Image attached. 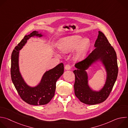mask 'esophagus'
I'll use <instances>...</instances> for the list:
<instances>
[{
  "instance_id": "1",
  "label": "esophagus",
  "mask_w": 128,
  "mask_h": 128,
  "mask_svg": "<svg viewBox=\"0 0 128 128\" xmlns=\"http://www.w3.org/2000/svg\"><path fill=\"white\" fill-rule=\"evenodd\" d=\"M71 68V66L69 65V64H67L66 65H65V70H70Z\"/></svg>"
}]
</instances>
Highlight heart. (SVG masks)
Here are the masks:
<instances>
[{"mask_svg": "<svg viewBox=\"0 0 128 128\" xmlns=\"http://www.w3.org/2000/svg\"><path fill=\"white\" fill-rule=\"evenodd\" d=\"M90 46V40L88 38L82 39V37L80 35H74L63 38L57 44L58 49L63 52H69L78 46L75 54L76 60L84 56Z\"/></svg>", "mask_w": 128, "mask_h": 128, "instance_id": "obj_1", "label": "heart"}]
</instances>
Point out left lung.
I'll list each match as a JSON object with an SVG mask.
<instances>
[{
	"mask_svg": "<svg viewBox=\"0 0 128 128\" xmlns=\"http://www.w3.org/2000/svg\"><path fill=\"white\" fill-rule=\"evenodd\" d=\"M94 46L95 48L84 60L75 64L74 93L80 102L88 105H95L104 102L109 96L116 80L118 74L117 57L105 35L99 31ZM99 61L106 72V78L103 88L99 91L93 90L88 86L86 71L91 65Z\"/></svg>",
	"mask_w": 128,
	"mask_h": 128,
	"instance_id": "left-lung-1",
	"label": "left lung"
}]
</instances>
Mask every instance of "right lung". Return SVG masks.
<instances>
[{
  "mask_svg": "<svg viewBox=\"0 0 128 128\" xmlns=\"http://www.w3.org/2000/svg\"><path fill=\"white\" fill-rule=\"evenodd\" d=\"M42 36V33L36 31L25 35L14 48L11 57L10 74L14 86L22 99L28 104L33 105H45L51 100L55 92L56 82L64 73V65L61 63L52 69L46 71L40 82L35 86H28L23 79L19 69V51L31 37L40 38Z\"/></svg>",
  "mask_w": 128,
  "mask_h": 128,
  "instance_id": "obj_1",
  "label": "right lung"
}]
</instances>
